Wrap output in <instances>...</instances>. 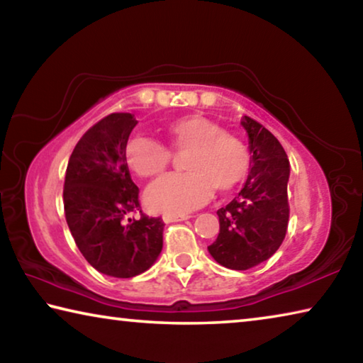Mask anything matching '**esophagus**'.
I'll list each match as a JSON object with an SVG mask.
<instances>
[{
  "label": "esophagus",
  "instance_id": "34e87169",
  "mask_svg": "<svg viewBox=\"0 0 363 363\" xmlns=\"http://www.w3.org/2000/svg\"><path fill=\"white\" fill-rule=\"evenodd\" d=\"M190 216L189 214H174V213H168L164 214L163 216V220L164 223H177V220H186L189 219Z\"/></svg>",
  "mask_w": 363,
  "mask_h": 363
}]
</instances>
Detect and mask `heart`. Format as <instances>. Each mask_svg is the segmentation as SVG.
Listing matches in <instances>:
<instances>
[{
  "label": "heart",
  "mask_w": 363,
  "mask_h": 363,
  "mask_svg": "<svg viewBox=\"0 0 363 363\" xmlns=\"http://www.w3.org/2000/svg\"><path fill=\"white\" fill-rule=\"evenodd\" d=\"M171 150L187 152L186 173H173L152 182L145 205L157 213H187L205 205L213 190L224 194L240 184L250 168V155L237 136L223 131L203 115H187L168 123ZM157 139L136 134L128 139L125 157L140 177H155L169 167L173 153Z\"/></svg>",
  "instance_id": "b5f03b06"
}]
</instances>
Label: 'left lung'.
I'll return each mask as SVG.
<instances>
[{
  "label": "left lung",
  "instance_id": "1",
  "mask_svg": "<svg viewBox=\"0 0 363 363\" xmlns=\"http://www.w3.org/2000/svg\"><path fill=\"white\" fill-rule=\"evenodd\" d=\"M250 138V174L229 205L218 210L219 235L208 251L220 266L247 270L267 261L286 235L290 162L272 133L243 116Z\"/></svg>",
  "mask_w": 363,
  "mask_h": 363
}]
</instances>
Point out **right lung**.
I'll return each instance as SVG.
<instances>
[{
	"mask_svg": "<svg viewBox=\"0 0 363 363\" xmlns=\"http://www.w3.org/2000/svg\"><path fill=\"white\" fill-rule=\"evenodd\" d=\"M136 125L131 113L104 116L78 140L65 171L64 211L73 240L91 266L116 279L145 272L163 248V219L140 211L125 157ZM136 211L139 220L125 219Z\"/></svg>",
	"mask_w": 363,
	"mask_h": 363,
	"instance_id": "obj_1",
	"label": "right lung"
}]
</instances>
